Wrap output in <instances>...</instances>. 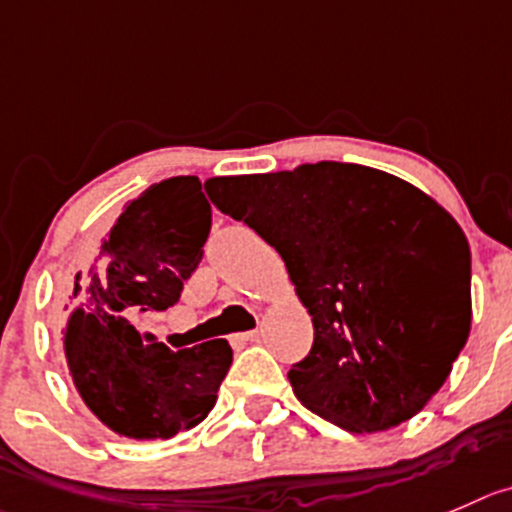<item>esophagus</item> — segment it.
Instances as JSON below:
<instances>
[{
  "label": "esophagus",
  "instance_id": "esophagus-1",
  "mask_svg": "<svg viewBox=\"0 0 512 512\" xmlns=\"http://www.w3.org/2000/svg\"><path fill=\"white\" fill-rule=\"evenodd\" d=\"M256 339H259V332H243V334H233V342H236V344L256 342Z\"/></svg>",
  "mask_w": 512,
  "mask_h": 512
}]
</instances>
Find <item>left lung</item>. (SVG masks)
I'll return each mask as SVG.
<instances>
[{
	"label": "left lung",
	"instance_id": "obj_1",
	"mask_svg": "<svg viewBox=\"0 0 512 512\" xmlns=\"http://www.w3.org/2000/svg\"><path fill=\"white\" fill-rule=\"evenodd\" d=\"M226 216L284 259L314 344L289 382L306 410L347 432L415 417L470 337V246L425 191L384 170L306 163L206 180Z\"/></svg>",
	"mask_w": 512,
	"mask_h": 512
}]
</instances>
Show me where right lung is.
Listing matches in <instances>:
<instances>
[{
  "label": "right lung",
  "instance_id": "add662e5",
  "mask_svg": "<svg viewBox=\"0 0 512 512\" xmlns=\"http://www.w3.org/2000/svg\"><path fill=\"white\" fill-rule=\"evenodd\" d=\"M211 203L196 175L160 180L125 206L90 271L75 276L62 352L87 410L115 435L170 440L208 417L233 352L226 339L170 352L125 316L163 311L198 269Z\"/></svg>",
  "mask_w": 512,
  "mask_h": 512
}]
</instances>
